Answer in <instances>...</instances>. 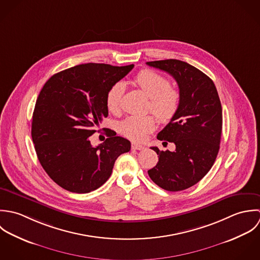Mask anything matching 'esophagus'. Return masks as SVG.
Masks as SVG:
<instances>
[{"instance_id": "esophagus-1", "label": "esophagus", "mask_w": 260, "mask_h": 260, "mask_svg": "<svg viewBox=\"0 0 260 260\" xmlns=\"http://www.w3.org/2000/svg\"><path fill=\"white\" fill-rule=\"evenodd\" d=\"M132 149H133V150H137V151H143V150H145L146 148H145V146H143V145H140V144H137V143H133V144H132Z\"/></svg>"}]
</instances>
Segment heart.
<instances>
[{
  "instance_id": "heart-1",
  "label": "heart",
  "mask_w": 260,
  "mask_h": 260,
  "mask_svg": "<svg viewBox=\"0 0 260 260\" xmlns=\"http://www.w3.org/2000/svg\"><path fill=\"white\" fill-rule=\"evenodd\" d=\"M135 83L150 98L149 109L161 121H170L178 112L181 104L180 91L171 86L170 81L152 70H143L135 77ZM125 87L121 82L114 83L106 93L107 109L118 113ZM156 128L153 116H128L119 124L120 133L129 140L143 141Z\"/></svg>"
}]
</instances>
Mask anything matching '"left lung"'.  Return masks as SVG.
Returning a JSON list of instances; mask_svg holds the SVG:
<instances>
[{"instance_id":"1","label":"left lung","mask_w":260,"mask_h":260,"mask_svg":"<svg viewBox=\"0 0 260 260\" xmlns=\"http://www.w3.org/2000/svg\"><path fill=\"white\" fill-rule=\"evenodd\" d=\"M147 64L172 75L181 94L178 112L156 137L174 143L176 150L164 152L152 147L158 161L148 174L161 189L182 191L204 178L218 155L222 133L220 99L212 79L187 62L167 59Z\"/></svg>"}]
</instances>
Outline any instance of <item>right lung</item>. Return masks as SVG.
Here are the masks:
<instances>
[{"label": "right lung", "instance_id": "obj_1", "mask_svg": "<svg viewBox=\"0 0 260 260\" xmlns=\"http://www.w3.org/2000/svg\"><path fill=\"white\" fill-rule=\"evenodd\" d=\"M133 68L134 64H80L54 74L41 89L32 140L41 166L61 188L78 194L99 189L115 159L131 150V142L111 129L98 147L89 139L108 115L107 91Z\"/></svg>", "mask_w": 260, "mask_h": 260}]
</instances>
